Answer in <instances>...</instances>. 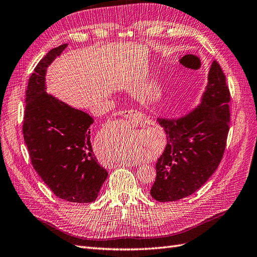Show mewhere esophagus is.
I'll return each instance as SVG.
<instances>
[{
    "label": "esophagus",
    "instance_id": "1",
    "mask_svg": "<svg viewBox=\"0 0 257 257\" xmlns=\"http://www.w3.org/2000/svg\"><path fill=\"white\" fill-rule=\"evenodd\" d=\"M116 116L122 117L126 120L134 122V123H140V124H145L150 122V119L146 117L144 114H142L141 112L136 111V109H128V111H121L116 113Z\"/></svg>",
    "mask_w": 257,
    "mask_h": 257
}]
</instances>
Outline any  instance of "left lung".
<instances>
[{
    "mask_svg": "<svg viewBox=\"0 0 257 257\" xmlns=\"http://www.w3.org/2000/svg\"><path fill=\"white\" fill-rule=\"evenodd\" d=\"M230 93L224 73L212 63L200 104L179 118H158L167 146L156 163L154 199L177 201L194 194L221 163L229 131Z\"/></svg>",
    "mask_w": 257,
    "mask_h": 257,
    "instance_id": "left-lung-1",
    "label": "left lung"
}]
</instances>
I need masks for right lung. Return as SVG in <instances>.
Here are the masks:
<instances>
[{
  "label": "right lung",
  "instance_id": "add662e5",
  "mask_svg": "<svg viewBox=\"0 0 257 257\" xmlns=\"http://www.w3.org/2000/svg\"><path fill=\"white\" fill-rule=\"evenodd\" d=\"M48 51L36 65L26 91L23 133L33 168L57 197L70 202L97 199L107 178L90 142L93 118L46 92V72L67 48Z\"/></svg>",
  "mask_w": 257,
  "mask_h": 257
}]
</instances>
